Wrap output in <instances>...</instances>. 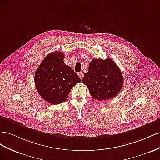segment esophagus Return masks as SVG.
Here are the masks:
<instances>
[{
	"label": "esophagus",
	"instance_id": "34e87169",
	"mask_svg": "<svg viewBox=\"0 0 160 160\" xmlns=\"http://www.w3.org/2000/svg\"><path fill=\"white\" fill-rule=\"evenodd\" d=\"M78 76H79V77H80V78L81 80H82L83 76H84L83 73H82V72H79V73H78Z\"/></svg>",
	"mask_w": 160,
	"mask_h": 160
}]
</instances>
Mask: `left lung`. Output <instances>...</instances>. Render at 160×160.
Masks as SVG:
<instances>
[{
	"label": "left lung",
	"mask_w": 160,
	"mask_h": 160,
	"mask_svg": "<svg viewBox=\"0 0 160 160\" xmlns=\"http://www.w3.org/2000/svg\"><path fill=\"white\" fill-rule=\"evenodd\" d=\"M82 82L87 86L94 98L104 100L119 93L123 85V78L120 69L111 58L93 59Z\"/></svg>",
	"instance_id": "8db88e82"
}]
</instances>
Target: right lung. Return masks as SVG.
Returning a JSON list of instances; mask_svg holds the SVG:
<instances>
[{"mask_svg": "<svg viewBox=\"0 0 160 160\" xmlns=\"http://www.w3.org/2000/svg\"><path fill=\"white\" fill-rule=\"evenodd\" d=\"M64 53H49L36 70L35 84L39 95L52 104L65 102L72 88L81 80L69 66L63 62Z\"/></svg>", "mask_w": 160, "mask_h": 160, "instance_id": "1", "label": "right lung"}]
</instances>
